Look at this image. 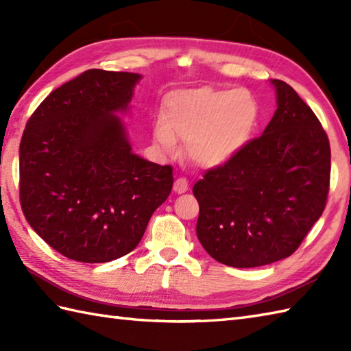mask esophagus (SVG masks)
I'll use <instances>...</instances> for the list:
<instances>
[{"mask_svg": "<svg viewBox=\"0 0 351 351\" xmlns=\"http://www.w3.org/2000/svg\"><path fill=\"white\" fill-rule=\"evenodd\" d=\"M173 190L178 195H181V193H185L189 190V181L185 180V178H178L173 184Z\"/></svg>", "mask_w": 351, "mask_h": 351, "instance_id": "esophagus-1", "label": "esophagus"}]
</instances>
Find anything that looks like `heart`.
Listing matches in <instances>:
<instances>
[{
    "instance_id": "1",
    "label": "heart",
    "mask_w": 351,
    "mask_h": 351,
    "mask_svg": "<svg viewBox=\"0 0 351 351\" xmlns=\"http://www.w3.org/2000/svg\"><path fill=\"white\" fill-rule=\"evenodd\" d=\"M258 116V102L247 88H187L164 98L154 141L162 155H171L176 138L185 140L191 162L219 167L247 143Z\"/></svg>"
}]
</instances>
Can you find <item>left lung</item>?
<instances>
[{
	"instance_id": "obj_1",
	"label": "left lung",
	"mask_w": 351,
	"mask_h": 351,
	"mask_svg": "<svg viewBox=\"0 0 351 351\" xmlns=\"http://www.w3.org/2000/svg\"><path fill=\"white\" fill-rule=\"evenodd\" d=\"M263 136L195 184L196 234L219 263L252 268L285 259L322 217L330 181L329 138L285 81Z\"/></svg>"
}]
</instances>
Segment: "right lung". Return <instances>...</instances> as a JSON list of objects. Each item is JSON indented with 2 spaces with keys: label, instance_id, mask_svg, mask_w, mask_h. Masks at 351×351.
Masks as SVG:
<instances>
[{
  "label": "right lung",
  "instance_id": "1",
  "mask_svg": "<svg viewBox=\"0 0 351 351\" xmlns=\"http://www.w3.org/2000/svg\"><path fill=\"white\" fill-rule=\"evenodd\" d=\"M141 78L86 71L45 98L22 136V211L42 240L78 263L136 249L171 191L173 170L134 154L121 117Z\"/></svg>",
  "mask_w": 351,
  "mask_h": 351
}]
</instances>
